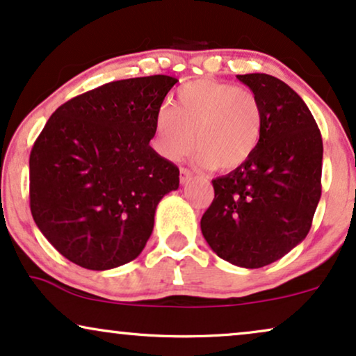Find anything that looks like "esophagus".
<instances>
[{
    "label": "esophagus",
    "mask_w": 356,
    "mask_h": 356,
    "mask_svg": "<svg viewBox=\"0 0 356 356\" xmlns=\"http://www.w3.org/2000/svg\"><path fill=\"white\" fill-rule=\"evenodd\" d=\"M179 177H181V184H187L192 179V172L188 169L181 168V175Z\"/></svg>",
    "instance_id": "esophagus-1"
}]
</instances>
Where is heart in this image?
<instances>
[{
	"instance_id": "b5f03b06",
	"label": "heart",
	"mask_w": 356,
	"mask_h": 356,
	"mask_svg": "<svg viewBox=\"0 0 356 356\" xmlns=\"http://www.w3.org/2000/svg\"><path fill=\"white\" fill-rule=\"evenodd\" d=\"M157 147L177 159L195 145L197 161L227 172L253 156L263 134V108L250 88L211 79L182 85L172 108L161 106L154 118Z\"/></svg>"
}]
</instances>
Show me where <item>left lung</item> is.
Instances as JSON below:
<instances>
[{"instance_id":"left-lung-1","label":"left lung","mask_w":356,"mask_h":356,"mask_svg":"<svg viewBox=\"0 0 356 356\" xmlns=\"http://www.w3.org/2000/svg\"><path fill=\"white\" fill-rule=\"evenodd\" d=\"M258 97L263 134L253 156L211 181L200 220L210 248L240 268H263L307 236L322 193V136L302 98L268 74L236 75Z\"/></svg>"}]
</instances>
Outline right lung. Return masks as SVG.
Returning a JSON list of instances; mask_svg holds the SVG:
<instances>
[{
	"label": "right lung",
	"instance_id": "obj_1",
	"mask_svg": "<svg viewBox=\"0 0 356 356\" xmlns=\"http://www.w3.org/2000/svg\"><path fill=\"white\" fill-rule=\"evenodd\" d=\"M179 80H116L54 111L29 156L35 225L62 256L105 271L138 258L156 207L179 188V169L149 146L154 118Z\"/></svg>",
	"mask_w": 356,
	"mask_h": 356
}]
</instances>
